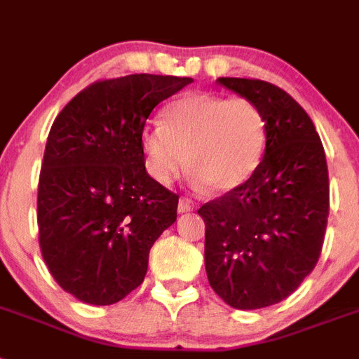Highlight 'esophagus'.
Segmentation results:
<instances>
[{
  "instance_id": "esophagus-1",
  "label": "esophagus",
  "mask_w": 359,
  "mask_h": 359,
  "mask_svg": "<svg viewBox=\"0 0 359 359\" xmlns=\"http://www.w3.org/2000/svg\"><path fill=\"white\" fill-rule=\"evenodd\" d=\"M197 204L191 201V198H186V197H180L179 201V213H188V212H194Z\"/></svg>"
}]
</instances>
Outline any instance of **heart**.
Returning <instances> with one entry per match:
<instances>
[{
  "label": "heart",
  "mask_w": 359,
  "mask_h": 359,
  "mask_svg": "<svg viewBox=\"0 0 359 359\" xmlns=\"http://www.w3.org/2000/svg\"><path fill=\"white\" fill-rule=\"evenodd\" d=\"M266 120L248 98L189 93L162 111V126L142 133L147 173L170 184L186 168L217 194L243 188L263 162Z\"/></svg>",
  "instance_id": "1"
}]
</instances>
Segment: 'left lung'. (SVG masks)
<instances>
[{
	"label": "left lung",
	"instance_id": "obj_1",
	"mask_svg": "<svg viewBox=\"0 0 359 359\" xmlns=\"http://www.w3.org/2000/svg\"><path fill=\"white\" fill-rule=\"evenodd\" d=\"M217 83L261 109L266 147L243 188L198 208L208 281L233 309H263L287 299L318 263L330 206L327 158L314 122L288 93L248 78Z\"/></svg>",
	"mask_w": 359,
	"mask_h": 359
}]
</instances>
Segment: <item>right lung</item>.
I'll use <instances>...</instances> for the list:
<instances>
[{
	"instance_id": "obj_1",
	"label": "right lung",
	"mask_w": 359,
	"mask_h": 359,
	"mask_svg": "<svg viewBox=\"0 0 359 359\" xmlns=\"http://www.w3.org/2000/svg\"><path fill=\"white\" fill-rule=\"evenodd\" d=\"M191 78L129 74L78 93L54 120L38 184V230L54 281L87 305L142 285L153 243L179 195L146 171L147 116Z\"/></svg>"
}]
</instances>
